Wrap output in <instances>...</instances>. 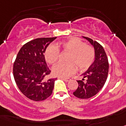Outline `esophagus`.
<instances>
[{
	"label": "esophagus",
	"mask_w": 126,
	"mask_h": 126,
	"mask_svg": "<svg viewBox=\"0 0 126 126\" xmlns=\"http://www.w3.org/2000/svg\"><path fill=\"white\" fill-rule=\"evenodd\" d=\"M60 79H62V80H63L64 81H66V82H68V81H69L71 80V79H69V78H62V77H60Z\"/></svg>",
	"instance_id": "obj_1"
}]
</instances>
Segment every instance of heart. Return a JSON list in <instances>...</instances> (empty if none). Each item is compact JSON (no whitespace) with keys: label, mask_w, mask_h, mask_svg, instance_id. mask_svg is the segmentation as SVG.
I'll use <instances>...</instances> for the list:
<instances>
[{"label":"heart","mask_w":126,"mask_h":126,"mask_svg":"<svg viewBox=\"0 0 126 126\" xmlns=\"http://www.w3.org/2000/svg\"><path fill=\"white\" fill-rule=\"evenodd\" d=\"M60 46L65 51L70 52L68 60L70 63H58L52 68L55 75L59 77H68L75 72L76 66L80 70L88 68L94 62L95 52L92 46L86 45L84 42L77 38H72L62 42ZM60 49L55 45L47 46L45 53L46 62L54 64L58 60Z\"/></svg>","instance_id":"heart-1"}]
</instances>
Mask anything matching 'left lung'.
I'll return each instance as SVG.
<instances>
[{"instance_id":"left-lung-1","label":"left lung","mask_w":126,"mask_h":126,"mask_svg":"<svg viewBox=\"0 0 126 126\" xmlns=\"http://www.w3.org/2000/svg\"><path fill=\"white\" fill-rule=\"evenodd\" d=\"M82 37L90 43L95 51L94 63L87 71L81 74L83 78L82 80H77L79 87L73 92L75 97L84 99L95 95L104 87L108 75L109 62L107 55L101 45L90 38ZM85 78H87L86 82L83 81Z\"/></svg>"}]
</instances>
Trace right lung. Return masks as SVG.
I'll use <instances>...</instances> for the list:
<instances>
[{
    "label": "right lung",
    "mask_w": 126,
    "mask_h": 126,
    "mask_svg": "<svg viewBox=\"0 0 126 126\" xmlns=\"http://www.w3.org/2000/svg\"><path fill=\"white\" fill-rule=\"evenodd\" d=\"M55 38H37L28 42L19 50L14 63V78L18 88L26 97L41 101L51 95L57 79L46 80L50 73L44 53Z\"/></svg>",
    "instance_id": "add662e5"
}]
</instances>
